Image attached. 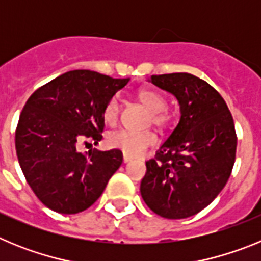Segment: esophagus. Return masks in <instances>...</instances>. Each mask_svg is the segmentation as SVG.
<instances>
[{"instance_id": "1", "label": "esophagus", "mask_w": 261, "mask_h": 261, "mask_svg": "<svg viewBox=\"0 0 261 261\" xmlns=\"http://www.w3.org/2000/svg\"><path fill=\"white\" fill-rule=\"evenodd\" d=\"M130 161H132V158H130V156H128V155H124L123 156V162L124 163H129V162H130Z\"/></svg>"}]
</instances>
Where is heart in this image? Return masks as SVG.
<instances>
[{
	"instance_id": "obj_1",
	"label": "heart",
	"mask_w": 261,
	"mask_h": 261,
	"mask_svg": "<svg viewBox=\"0 0 261 261\" xmlns=\"http://www.w3.org/2000/svg\"><path fill=\"white\" fill-rule=\"evenodd\" d=\"M137 99L151 112V120L158 126H162L167 120L163 112L167 108V102L161 94L150 89H142L137 93ZM120 114L119 98L114 96L105 107V120L108 124H114ZM156 142L155 136L151 132H129V130H116L108 136V144L115 149H119L128 156L141 155L147 147Z\"/></svg>"
}]
</instances>
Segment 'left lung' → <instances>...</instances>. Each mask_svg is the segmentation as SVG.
<instances>
[{
    "label": "left lung",
    "mask_w": 261,
    "mask_h": 261,
    "mask_svg": "<svg viewBox=\"0 0 261 261\" xmlns=\"http://www.w3.org/2000/svg\"><path fill=\"white\" fill-rule=\"evenodd\" d=\"M176 98L180 119L146 162L141 196L155 214L181 220L206 208L229 180L237 151L232 116L222 96L190 73L151 75Z\"/></svg>",
    "instance_id": "8db88e82"
}]
</instances>
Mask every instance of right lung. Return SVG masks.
Listing matches in <instances>:
<instances>
[{"label":"right lung","mask_w":261,"mask_h":261,"mask_svg":"<svg viewBox=\"0 0 261 261\" xmlns=\"http://www.w3.org/2000/svg\"><path fill=\"white\" fill-rule=\"evenodd\" d=\"M129 78L70 70L32 94L15 132L18 161L27 183L47 208L84 212L100 197L123 163L117 149L82 154V140H102L105 107Z\"/></svg>","instance_id":"obj_1"}]
</instances>
